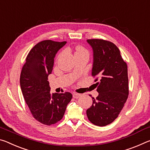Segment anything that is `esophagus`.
Segmentation results:
<instances>
[{
	"mask_svg": "<svg viewBox=\"0 0 150 150\" xmlns=\"http://www.w3.org/2000/svg\"><path fill=\"white\" fill-rule=\"evenodd\" d=\"M81 96V94H78V93H74L73 94V98H76V99H78V98H80Z\"/></svg>",
	"mask_w": 150,
	"mask_h": 150,
	"instance_id": "34e87169",
	"label": "esophagus"
}]
</instances>
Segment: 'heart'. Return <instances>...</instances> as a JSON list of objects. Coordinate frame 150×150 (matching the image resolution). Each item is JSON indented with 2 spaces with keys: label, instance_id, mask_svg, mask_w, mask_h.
I'll use <instances>...</instances> for the list:
<instances>
[{
  "label": "heart",
  "instance_id": "heart-1",
  "mask_svg": "<svg viewBox=\"0 0 150 150\" xmlns=\"http://www.w3.org/2000/svg\"><path fill=\"white\" fill-rule=\"evenodd\" d=\"M82 53H88L86 49L82 47V46H77L76 47V54H82Z\"/></svg>",
  "mask_w": 150,
  "mask_h": 150
}]
</instances>
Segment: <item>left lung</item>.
<instances>
[{
	"label": "left lung",
	"mask_w": 150,
	"mask_h": 150,
	"mask_svg": "<svg viewBox=\"0 0 150 150\" xmlns=\"http://www.w3.org/2000/svg\"><path fill=\"white\" fill-rule=\"evenodd\" d=\"M87 42L93 50L92 76L98 80V96L92 97L86 114L93 124L105 126L117 118L128 97L127 66L114 43L102 39Z\"/></svg>",
	"instance_id": "8db88e82"
}]
</instances>
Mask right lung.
Listing matches in <instances>:
<instances>
[{"label": "right lung", "mask_w": 150, "mask_h": 150, "mask_svg": "<svg viewBox=\"0 0 150 150\" xmlns=\"http://www.w3.org/2000/svg\"><path fill=\"white\" fill-rule=\"evenodd\" d=\"M66 42L41 41L29 52L21 71L20 84L32 115L40 123L50 126L62 118L72 95L70 92L50 94L48 76L54 58Z\"/></svg>", "instance_id": "1"}]
</instances>
